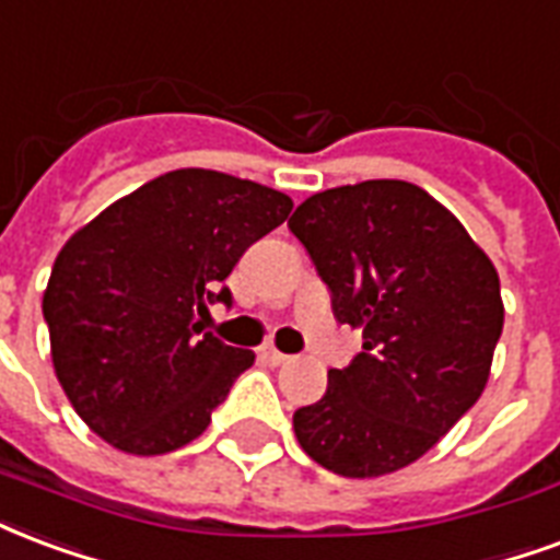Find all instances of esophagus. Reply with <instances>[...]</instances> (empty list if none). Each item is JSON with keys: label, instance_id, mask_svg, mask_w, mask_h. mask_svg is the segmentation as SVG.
Masks as SVG:
<instances>
[{"label": "esophagus", "instance_id": "esophagus-1", "mask_svg": "<svg viewBox=\"0 0 560 560\" xmlns=\"http://www.w3.org/2000/svg\"><path fill=\"white\" fill-rule=\"evenodd\" d=\"M260 359L269 364H284L288 359H291V355L281 353V350H276V347H264V350H260Z\"/></svg>", "mask_w": 560, "mask_h": 560}]
</instances>
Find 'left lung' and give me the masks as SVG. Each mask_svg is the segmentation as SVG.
<instances>
[{"instance_id": "left-lung-1", "label": "left lung", "mask_w": 560, "mask_h": 560, "mask_svg": "<svg viewBox=\"0 0 560 560\" xmlns=\"http://www.w3.org/2000/svg\"><path fill=\"white\" fill-rule=\"evenodd\" d=\"M362 329V353L293 412L302 451L343 478L416 463L466 416L501 338L499 272L436 198L407 180H362L305 198L288 222Z\"/></svg>"}]
</instances>
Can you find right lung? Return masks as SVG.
I'll return each instance as SVG.
<instances>
[{
    "label": "right lung",
    "instance_id": "obj_1",
    "mask_svg": "<svg viewBox=\"0 0 560 560\" xmlns=\"http://www.w3.org/2000/svg\"><path fill=\"white\" fill-rule=\"evenodd\" d=\"M293 201L210 168L139 186L77 231L52 264L44 320L65 395L101 439L151 457L201 436L255 353L205 332L222 281Z\"/></svg>",
    "mask_w": 560,
    "mask_h": 560
}]
</instances>
